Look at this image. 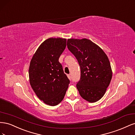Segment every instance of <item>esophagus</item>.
<instances>
[{
	"instance_id": "1",
	"label": "esophagus",
	"mask_w": 135,
	"mask_h": 135,
	"mask_svg": "<svg viewBox=\"0 0 135 135\" xmlns=\"http://www.w3.org/2000/svg\"><path fill=\"white\" fill-rule=\"evenodd\" d=\"M68 78L70 79V80H71V75L70 74H68Z\"/></svg>"
}]
</instances>
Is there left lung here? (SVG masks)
Returning <instances> with one entry per match:
<instances>
[{
    "instance_id": "obj_1",
    "label": "left lung",
    "mask_w": 135,
    "mask_h": 135,
    "mask_svg": "<svg viewBox=\"0 0 135 135\" xmlns=\"http://www.w3.org/2000/svg\"><path fill=\"white\" fill-rule=\"evenodd\" d=\"M67 46L80 65V79L76 88L80 96L89 103L100 100L112 78L107 55L98 45L86 38L68 39Z\"/></svg>"
}]
</instances>
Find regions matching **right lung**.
<instances>
[{
  "label": "right lung",
  "instance_id": "add662e5",
  "mask_svg": "<svg viewBox=\"0 0 135 135\" xmlns=\"http://www.w3.org/2000/svg\"><path fill=\"white\" fill-rule=\"evenodd\" d=\"M66 46L65 38L44 40L32 56L28 69L32 89L40 100L52 107L62 101L70 83L59 61Z\"/></svg>",
  "mask_w": 135,
  "mask_h": 135
}]
</instances>
